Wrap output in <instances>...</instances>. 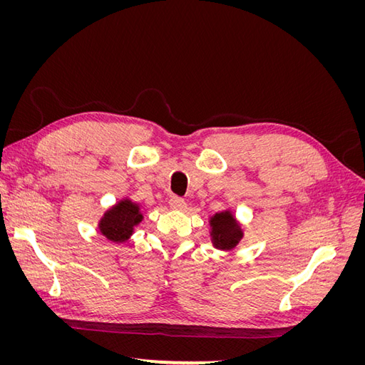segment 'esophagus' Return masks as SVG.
<instances>
[{
	"label": "esophagus",
	"instance_id": "1",
	"mask_svg": "<svg viewBox=\"0 0 365 365\" xmlns=\"http://www.w3.org/2000/svg\"><path fill=\"white\" fill-rule=\"evenodd\" d=\"M169 205L172 210H182L185 207V201L180 196H172L169 200Z\"/></svg>",
	"mask_w": 365,
	"mask_h": 365
}]
</instances>
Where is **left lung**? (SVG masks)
<instances>
[{"mask_svg":"<svg viewBox=\"0 0 365 365\" xmlns=\"http://www.w3.org/2000/svg\"><path fill=\"white\" fill-rule=\"evenodd\" d=\"M210 225H212L213 244L219 250H233L244 235L230 212L216 213L210 220Z\"/></svg>","mask_w":365,"mask_h":365,"instance_id":"left-lung-1","label":"left lung"}]
</instances>
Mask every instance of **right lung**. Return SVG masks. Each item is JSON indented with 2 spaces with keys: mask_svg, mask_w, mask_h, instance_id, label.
<instances>
[{
  "mask_svg": "<svg viewBox=\"0 0 365 365\" xmlns=\"http://www.w3.org/2000/svg\"><path fill=\"white\" fill-rule=\"evenodd\" d=\"M143 215L137 204L129 200L120 201L115 207L105 213L98 228L101 233L113 242H125L134 231V227L141 222Z\"/></svg>",
  "mask_w": 365,
  "mask_h": 365,
  "instance_id": "add662e5",
  "label": "right lung"
}]
</instances>
